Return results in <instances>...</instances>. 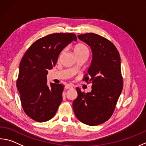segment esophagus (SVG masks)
<instances>
[{
    "instance_id": "1",
    "label": "esophagus",
    "mask_w": 146,
    "mask_h": 146,
    "mask_svg": "<svg viewBox=\"0 0 146 146\" xmlns=\"http://www.w3.org/2000/svg\"><path fill=\"white\" fill-rule=\"evenodd\" d=\"M65 88L67 89H72V88H73V85H71V84H66L65 86Z\"/></svg>"
}]
</instances>
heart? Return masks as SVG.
Returning <instances> with one entry per match:
<instances>
[{"label": "heart", "instance_id": "b5f03b06", "mask_svg": "<svg viewBox=\"0 0 146 146\" xmlns=\"http://www.w3.org/2000/svg\"><path fill=\"white\" fill-rule=\"evenodd\" d=\"M74 52H75V54L77 55L84 54V53H89V49L84 44L78 43L76 44L75 47H74Z\"/></svg>", "mask_w": 146, "mask_h": 146}]
</instances>
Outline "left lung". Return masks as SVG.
<instances>
[{
	"label": "left lung",
	"instance_id": "obj_1",
	"mask_svg": "<svg viewBox=\"0 0 146 146\" xmlns=\"http://www.w3.org/2000/svg\"><path fill=\"white\" fill-rule=\"evenodd\" d=\"M78 38L90 46L92 60L83 80L92 84L86 93L76 87L78 96L73 103L76 117L82 123L96 126L112 115L123 87L121 58L112 42L98 34L87 33Z\"/></svg>",
	"mask_w": 146,
	"mask_h": 146
}]
</instances>
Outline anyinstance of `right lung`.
<instances>
[{"label": "right lung", "mask_w": 146, "mask_h": 146, "mask_svg": "<svg viewBox=\"0 0 146 146\" xmlns=\"http://www.w3.org/2000/svg\"><path fill=\"white\" fill-rule=\"evenodd\" d=\"M73 33H54L38 39L23 55L19 66L17 87L25 113L39 123L54 117L62 100L64 86L50 84L46 75L56 64L65 46L76 41Z\"/></svg>", "instance_id": "obj_1"}]
</instances>
